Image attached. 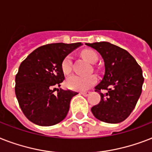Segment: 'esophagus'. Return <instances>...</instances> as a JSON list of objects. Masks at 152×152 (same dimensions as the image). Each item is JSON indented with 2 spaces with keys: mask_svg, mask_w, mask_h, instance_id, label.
Returning a JSON list of instances; mask_svg holds the SVG:
<instances>
[{
  "mask_svg": "<svg viewBox=\"0 0 152 152\" xmlns=\"http://www.w3.org/2000/svg\"><path fill=\"white\" fill-rule=\"evenodd\" d=\"M81 94L82 95H83L84 97H87L88 95H90V94H91V92H88V91H86V92H81Z\"/></svg>",
  "mask_w": 152,
  "mask_h": 152,
  "instance_id": "esophagus-1",
  "label": "esophagus"
}]
</instances>
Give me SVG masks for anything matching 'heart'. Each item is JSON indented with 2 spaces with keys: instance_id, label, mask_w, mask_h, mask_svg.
<instances>
[{
  "instance_id": "heart-1",
  "label": "heart",
  "mask_w": 152,
  "mask_h": 152,
  "mask_svg": "<svg viewBox=\"0 0 152 152\" xmlns=\"http://www.w3.org/2000/svg\"><path fill=\"white\" fill-rule=\"evenodd\" d=\"M83 57L90 63H96L98 60V55L93 50H85L82 52ZM61 70L65 74L69 73L72 70V56L67 55L61 62ZM97 82V79L94 75L79 76L72 75L69 76L65 81V85L70 90L76 91H85L91 88Z\"/></svg>"
}]
</instances>
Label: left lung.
Here are the masks:
<instances>
[{
	"mask_svg": "<svg viewBox=\"0 0 152 152\" xmlns=\"http://www.w3.org/2000/svg\"><path fill=\"white\" fill-rule=\"evenodd\" d=\"M85 44L95 49L104 62V76L95 87L101 102L91 108V112L104 123H121L134 110L141 94L142 69L127 50L109 42ZM101 89L107 92L102 93Z\"/></svg>",
	"mask_w": 152,
	"mask_h": 152,
	"instance_id": "1",
	"label": "left lung"
}]
</instances>
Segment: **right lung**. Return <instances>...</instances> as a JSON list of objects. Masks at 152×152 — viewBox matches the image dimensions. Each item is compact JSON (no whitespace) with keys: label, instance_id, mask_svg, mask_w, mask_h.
Here are the masks:
<instances>
[{"label":"right lung","instance_id":"1","mask_svg":"<svg viewBox=\"0 0 152 152\" xmlns=\"http://www.w3.org/2000/svg\"><path fill=\"white\" fill-rule=\"evenodd\" d=\"M83 45L47 44L37 48L21 63L15 76V95L23 114L30 122L50 126L65 119L70 101L77 92L55 88L65 80L61 70L63 59ZM57 89L58 93L53 92Z\"/></svg>","mask_w":152,"mask_h":152}]
</instances>
